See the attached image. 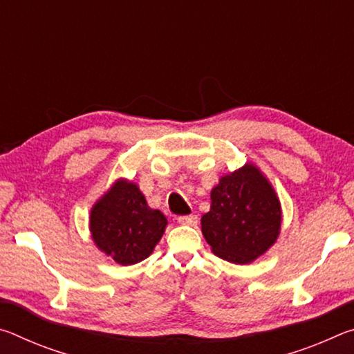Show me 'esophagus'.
Wrapping results in <instances>:
<instances>
[{
  "mask_svg": "<svg viewBox=\"0 0 354 354\" xmlns=\"http://www.w3.org/2000/svg\"><path fill=\"white\" fill-rule=\"evenodd\" d=\"M178 223L181 225H189V226H195L198 223V217L196 215H181V217H178Z\"/></svg>",
  "mask_w": 354,
  "mask_h": 354,
  "instance_id": "obj_1",
  "label": "esophagus"
}]
</instances>
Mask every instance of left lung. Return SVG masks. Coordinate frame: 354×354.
I'll return each mask as SVG.
<instances>
[{"mask_svg": "<svg viewBox=\"0 0 354 354\" xmlns=\"http://www.w3.org/2000/svg\"><path fill=\"white\" fill-rule=\"evenodd\" d=\"M281 203L253 164L220 178L211 192V211L201 217V231L214 254L232 263H250L277 242Z\"/></svg>", "mask_w": 354, "mask_h": 354, "instance_id": "1", "label": "left lung"}]
</instances>
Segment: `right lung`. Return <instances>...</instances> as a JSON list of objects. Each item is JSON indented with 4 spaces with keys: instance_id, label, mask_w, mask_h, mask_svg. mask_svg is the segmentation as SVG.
Instances as JSON below:
<instances>
[{
    "instance_id": "right-lung-1",
    "label": "right lung",
    "mask_w": 354,
    "mask_h": 354,
    "mask_svg": "<svg viewBox=\"0 0 354 354\" xmlns=\"http://www.w3.org/2000/svg\"><path fill=\"white\" fill-rule=\"evenodd\" d=\"M88 226L95 245L103 253L120 266H133L153 253L167 218L147 205L137 184L118 179L93 205Z\"/></svg>"
}]
</instances>
